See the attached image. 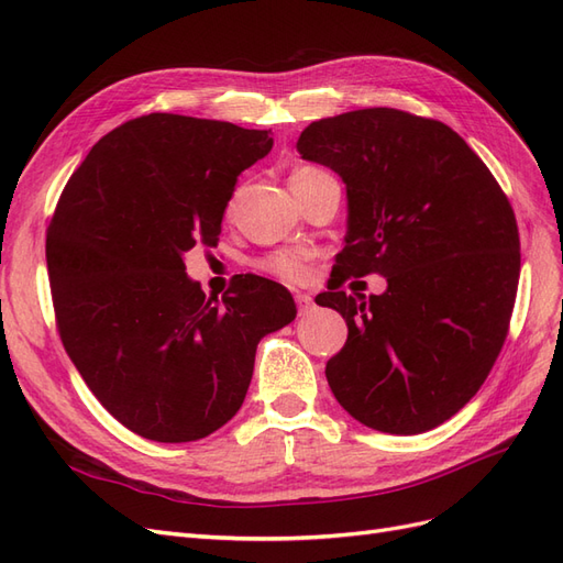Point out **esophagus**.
Masks as SVG:
<instances>
[{
	"label": "esophagus",
	"mask_w": 563,
	"mask_h": 563,
	"mask_svg": "<svg viewBox=\"0 0 563 563\" xmlns=\"http://www.w3.org/2000/svg\"><path fill=\"white\" fill-rule=\"evenodd\" d=\"M296 305L300 314H308L314 308V300L310 294H296Z\"/></svg>",
	"instance_id": "1"
}]
</instances>
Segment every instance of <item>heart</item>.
<instances>
[{
	"label": "heart",
	"mask_w": 563,
	"mask_h": 563,
	"mask_svg": "<svg viewBox=\"0 0 563 563\" xmlns=\"http://www.w3.org/2000/svg\"><path fill=\"white\" fill-rule=\"evenodd\" d=\"M261 267L286 282H302L305 275H308V265H305L302 253H275L269 255V258H265Z\"/></svg>",
	"instance_id": "1"
}]
</instances>
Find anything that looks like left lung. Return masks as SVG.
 <instances>
[{
    "mask_svg": "<svg viewBox=\"0 0 563 563\" xmlns=\"http://www.w3.org/2000/svg\"><path fill=\"white\" fill-rule=\"evenodd\" d=\"M302 159L345 183L347 234L319 305L347 321L327 364L338 404L371 430L420 434L455 416L496 364L519 284L515 211L486 164L446 124L395 108L319 119ZM388 279L368 301L347 276Z\"/></svg>",
    "mask_w": 563,
    "mask_h": 563,
    "instance_id": "left-lung-1",
    "label": "left lung"
}]
</instances>
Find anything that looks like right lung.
<instances>
[{
	"instance_id": "obj_1",
	"label": "right lung",
	"mask_w": 563,
	"mask_h": 563,
	"mask_svg": "<svg viewBox=\"0 0 563 563\" xmlns=\"http://www.w3.org/2000/svg\"><path fill=\"white\" fill-rule=\"evenodd\" d=\"M272 143V131L155 112L100 139L65 185L46 232L58 331L96 399L135 434L183 444L223 428L261 338L296 319L277 282L244 275L218 302L185 272Z\"/></svg>"
}]
</instances>
